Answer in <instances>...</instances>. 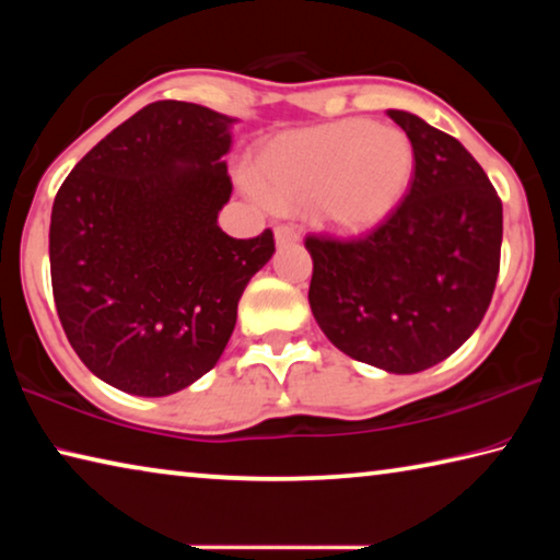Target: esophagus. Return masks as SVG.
I'll list each match as a JSON object with an SVG mask.
<instances>
[{
	"label": "esophagus",
	"mask_w": 560,
	"mask_h": 560,
	"mask_svg": "<svg viewBox=\"0 0 560 560\" xmlns=\"http://www.w3.org/2000/svg\"><path fill=\"white\" fill-rule=\"evenodd\" d=\"M273 240H277V246L296 244L299 242V234L293 232L291 226H277V230H273Z\"/></svg>",
	"instance_id": "esophagus-1"
}]
</instances>
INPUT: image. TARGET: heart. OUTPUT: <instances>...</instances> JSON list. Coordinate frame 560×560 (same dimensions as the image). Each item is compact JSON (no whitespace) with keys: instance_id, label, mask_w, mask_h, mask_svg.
<instances>
[{"instance_id":"obj_1","label":"heart","mask_w":560,"mask_h":560,"mask_svg":"<svg viewBox=\"0 0 560 560\" xmlns=\"http://www.w3.org/2000/svg\"><path fill=\"white\" fill-rule=\"evenodd\" d=\"M415 150L402 130L338 120L273 138L252 165L254 189L273 207H311L338 234L375 230L402 202Z\"/></svg>"}]
</instances>
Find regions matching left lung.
<instances>
[{
  "label": "left lung",
  "instance_id": "1",
  "mask_svg": "<svg viewBox=\"0 0 560 560\" xmlns=\"http://www.w3.org/2000/svg\"><path fill=\"white\" fill-rule=\"evenodd\" d=\"M415 150L402 205L363 240L306 236L308 303L346 355L410 375L450 358L485 318L499 277L501 200L457 138L387 110Z\"/></svg>",
  "mask_w": 560,
  "mask_h": 560
}]
</instances>
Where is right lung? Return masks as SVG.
<instances>
[{
	"label": "right lung",
	"instance_id": "right-lung-1",
	"mask_svg": "<svg viewBox=\"0 0 560 560\" xmlns=\"http://www.w3.org/2000/svg\"><path fill=\"white\" fill-rule=\"evenodd\" d=\"M236 118L185 101L150 103L71 170L54 200L56 311L103 383L165 397L210 373L273 234L234 240L224 155Z\"/></svg>",
	"mask_w": 560,
	"mask_h": 560
}]
</instances>
